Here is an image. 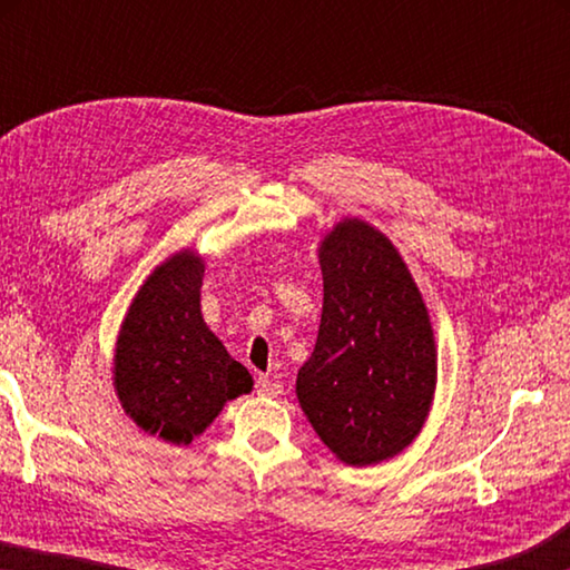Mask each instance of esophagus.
<instances>
[{
    "label": "esophagus",
    "mask_w": 570,
    "mask_h": 570,
    "mask_svg": "<svg viewBox=\"0 0 570 570\" xmlns=\"http://www.w3.org/2000/svg\"><path fill=\"white\" fill-rule=\"evenodd\" d=\"M256 392L262 394V397H278V394L284 392V387H282V384H278L276 380L266 377V374H258V380H256Z\"/></svg>",
    "instance_id": "34e87169"
}]
</instances>
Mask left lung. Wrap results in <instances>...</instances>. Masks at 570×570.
Instances as JSON below:
<instances>
[{
    "instance_id": "left-lung-1",
    "label": "left lung",
    "mask_w": 570,
    "mask_h": 570,
    "mask_svg": "<svg viewBox=\"0 0 570 570\" xmlns=\"http://www.w3.org/2000/svg\"><path fill=\"white\" fill-rule=\"evenodd\" d=\"M324 306L296 397L316 435L350 465L394 458L435 394V340L407 266L380 230L346 218L320 248Z\"/></svg>"
}]
</instances>
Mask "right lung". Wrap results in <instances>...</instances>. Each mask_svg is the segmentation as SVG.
I'll use <instances>...</instances> for the list:
<instances>
[{
  "instance_id": "add662e5",
  "label": "right lung",
  "mask_w": 570,
  "mask_h": 570,
  "mask_svg": "<svg viewBox=\"0 0 570 570\" xmlns=\"http://www.w3.org/2000/svg\"><path fill=\"white\" fill-rule=\"evenodd\" d=\"M200 284L204 262L193 250L160 264L135 296L115 352L122 410L173 445H188L254 384L200 316Z\"/></svg>"
}]
</instances>
